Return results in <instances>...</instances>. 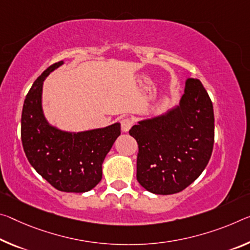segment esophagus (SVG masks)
<instances>
[{"label": "esophagus", "instance_id": "obj_1", "mask_svg": "<svg viewBox=\"0 0 250 250\" xmlns=\"http://www.w3.org/2000/svg\"><path fill=\"white\" fill-rule=\"evenodd\" d=\"M133 125V121L130 118H125L121 120V129L124 132H128Z\"/></svg>", "mask_w": 250, "mask_h": 250}]
</instances>
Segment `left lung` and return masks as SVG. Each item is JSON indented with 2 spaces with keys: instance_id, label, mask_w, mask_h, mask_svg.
I'll return each instance as SVG.
<instances>
[{
  "instance_id": "1",
  "label": "left lung",
  "mask_w": 250,
  "mask_h": 250,
  "mask_svg": "<svg viewBox=\"0 0 250 250\" xmlns=\"http://www.w3.org/2000/svg\"><path fill=\"white\" fill-rule=\"evenodd\" d=\"M137 140V180L157 195L180 192L204 171L215 141L212 102L200 80L189 78L179 105L139 121L130 129Z\"/></svg>"
}]
</instances>
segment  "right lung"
<instances>
[{
	"label": "right lung",
	"mask_w": 250,
	"mask_h": 250,
	"mask_svg": "<svg viewBox=\"0 0 250 250\" xmlns=\"http://www.w3.org/2000/svg\"><path fill=\"white\" fill-rule=\"evenodd\" d=\"M63 64L50 65L26 94L21 118L25 156L39 175L64 192L89 191L102 179V164L120 136V124L82 132H66L50 125L42 111L44 79Z\"/></svg>",
	"instance_id": "obj_1"
}]
</instances>
